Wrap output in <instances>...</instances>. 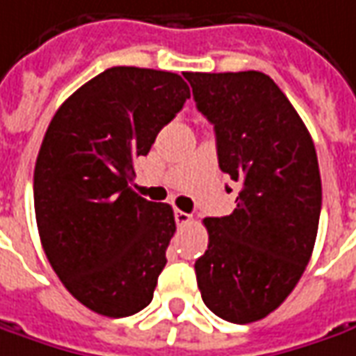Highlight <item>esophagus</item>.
<instances>
[{"label": "esophagus", "mask_w": 356, "mask_h": 356, "mask_svg": "<svg viewBox=\"0 0 356 356\" xmlns=\"http://www.w3.org/2000/svg\"><path fill=\"white\" fill-rule=\"evenodd\" d=\"M175 222H177L179 226H185V224L191 222V214L183 212V210H175Z\"/></svg>", "instance_id": "obj_1"}]
</instances>
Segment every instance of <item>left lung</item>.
Returning <instances> with one entry per match:
<instances>
[{
	"label": "left lung",
	"mask_w": 356,
	"mask_h": 356,
	"mask_svg": "<svg viewBox=\"0 0 356 356\" xmlns=\"http://www.w3.org/2000/svg\"><path fill=\"white\" fill-rule=\"evenodd\" d=\"M185 77L214 124L220 169L241 187L229 216L202 220L209 249L195 263L198 290L222 320H263L298 284L314 251L321 210L316 147L269 76L251 70Z\"/></svg>",
	"instance_id": "left-lung-1"
}]
</instances>
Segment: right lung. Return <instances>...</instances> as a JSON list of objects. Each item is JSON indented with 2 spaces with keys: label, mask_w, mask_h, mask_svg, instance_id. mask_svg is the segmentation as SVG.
Listing matches in <instances>:
<instances>
[{
  "label": "right lung",
  "mask_w": 356,
  "mask_h": 356,
  "mask_svg": "<svg viewBox=\"0 0 356 356\" xmlns=\"http://www.w3.org/2000/svg\"><path fill=\"white\" fill-rule=\"evenodd\" d=\"M191 97L171 72L117 66L58 108L35 165L38 236L67 292L89 310L127 318L154 298L173 209L138 197L134 159Z\"/></svg>",
  "instance_id": "add662e5"
}]
</instances>
